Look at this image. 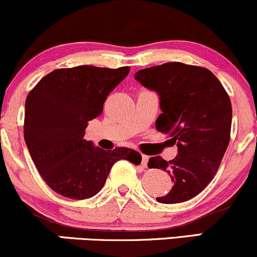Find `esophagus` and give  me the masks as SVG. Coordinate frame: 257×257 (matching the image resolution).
<instances>
[{
	"instance_id": "esophagus-1",
	"label": "esophagus",
	"mask_w": 257,
	"mask_h": 257,
	"mask_svg": "<svg viewBox=\"0 0 257 257\" xmlns=\"http://www.w3.org/2000/svg\"><path fill=\"white\" fill-rule=\"evenodd\" d=\"M147 163H149V157L145 155L141 156V166H143L144 168L147 167Z\"/></svg>"
}]
</instances>
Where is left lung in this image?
<instances>
[{
  "label": "left lung",
  "instance_id": "obj_1",
  "mask_svg": "<svg viewBox=\"0 0 257 257\" xmlns=\"http://www.w3.org/2000/svg\"><path fill=\"white\" fill-rule=\"evenodd\" d=\"M135 79L157 93L162 113L156 129L178 146L172 161L161 156L149 161V168L166 170L174 182L157 202H186L202 192L219 169L231 134V100L213 72L193 65L152 66L138 71Z\"/></svg>",
  "mask_w": 257,
  "mask_h": 257
}]
</instances>
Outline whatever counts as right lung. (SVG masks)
<instances>
[{
  "instance_id": "1",
  "label": "right lung",
  "mask_w": 257,
  "mask_h": 257,
  "mask_svg": "<svg viewBox=\"0 0 257 257\" xmlns=\"http://www.w3.org/2000/svg\"><path fill=\"white\" fill-rule=\"evenodd\" d=\"M131 67L82 66L48 73L25 101L24 138L47 185L70 199H87L104 187L119 159L134 164L141 155L126 147L105 151L84 139L88 122L102 113L108 94Z\"/></svg>"
}]
</instances>
